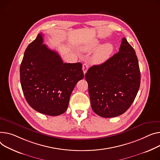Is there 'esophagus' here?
I'll list each match as a JSON object with an SVG mask.
<instances>
[{"label":"esophagus","instance_id":"obj_1","mask_svg":"<svg viewBox=\"0 0 160 160\" xmlns=\"http://www.w3.org/2000/svg\"><path fill=\"white\" fill-rule=\"evenodd\" d=\"M88 67H89V66H88V65L86 63H83V64L82 69H83V71L84 74L87 72V71H88Z\"/></svg>","mask_w":160,"mask_h":160}]
</instances>
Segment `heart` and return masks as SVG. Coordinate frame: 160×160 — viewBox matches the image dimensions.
Instances as JSON below:
<instances>
[{
    "label": "heart",
    "mask_w": 160,
    "mask_h": 160,
    "mask_svg": "<svg viewBox=\"0 0 160 160\" xmlns=\"http://www.w3.org/2000/svg\"><path fill=\"white\" fill-rule=\"evenodd\" d=\"M100 42L98 39H93L80 48L81 51L88 52L95 50L91 58L92 63L96 64H101L107 61L112 55L114 46L111 43H106L100 46Z\"/></svg>",
    "instance_id": "obj_1"
}]
</instances>
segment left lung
<instances>
[{"mask_svg":"<svg viewBox=\"0 0 160 160\" xmlns=\"http://www.w3.org/2000/svg\"><path fill=\"white\" fill-rule=\"evenodd\" d=\"M93 111L103 118L123 114L134 102L140 86V71L133 48L123 38L118 52L85 74Z\"/></svg>","mask_w":160,"mask_h":160,"instance_id":"8db88e82","label":"left lung"}]
</instances>
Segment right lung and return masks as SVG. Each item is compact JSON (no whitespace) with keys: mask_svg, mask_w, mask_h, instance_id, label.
Wrapping results in <instances>:
<instances>
[{"mask_svg":"<svg viewBox=\"0 0 160 160\" xmlns=\"http://www.w3.org/2000/svg\"><path fill=\"white\" fill-rule=\"evenodd\" d=\"M20 77L25 98L32 108L58 116L67 110L71 92L83 78V72L80 62L63 63L57 52L43 44L40 33L24 52Z\"/></svg>","mask_w":160,"mask_h":160,"instance_id":"obj_1","label":"right lung"}]
</instances>
